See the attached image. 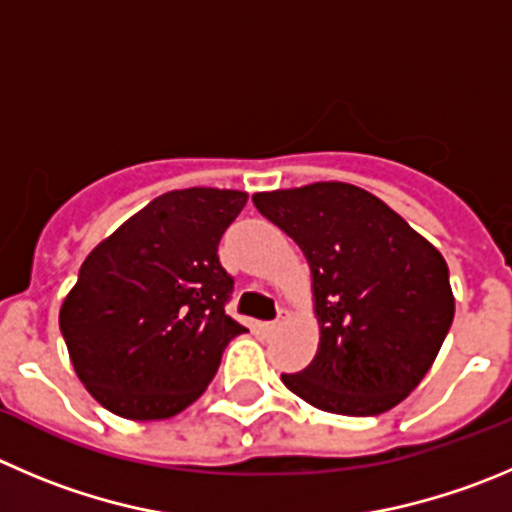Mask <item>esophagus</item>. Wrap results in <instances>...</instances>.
I'll return each instance as SVG.
<instances>
[{
  "label": "esophagus",
  "instance_id": "esophagus-1",
  "mask_svg": "<svg viewBox=\"0 0 512 512\" xmlns=\"http://www.w3.org/2000/svg\"><path fill=\"white\" fill-rule=\"evenodd\" d=\"M286 319H289V311H286V309H279V316H276L274 321H269V324H266V332H269V334L279 332L281 326L286 324Z\"/></svg>",
  "mask_w": 512,
  "mask_h": 512
}]
</instances>
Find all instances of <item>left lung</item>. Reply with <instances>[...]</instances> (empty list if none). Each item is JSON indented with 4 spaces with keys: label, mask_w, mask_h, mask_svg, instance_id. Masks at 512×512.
<instances>
[{
    "label": "left lung",
    "mask_w": 512,
    "mask_h": 512,
    "mask_svg": "<svg viewBox=\"0 0 512 512\" xmlns=\"http://www.w3.org/2000/svg\"><path fill=\"white\" fill-rule=\"evenodd\" d=\"M253 206L299 243L311 269L319 349L281 382L332 415L397 407L425 379L455 316L442 253L352 183L253 193Z\"/></svg>",
    "instance_id": "1"
}]
</instances>
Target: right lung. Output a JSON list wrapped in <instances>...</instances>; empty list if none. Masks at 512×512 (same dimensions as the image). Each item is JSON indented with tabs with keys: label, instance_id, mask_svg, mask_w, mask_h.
I'll list each match as a JSON object with an SVG mask.
<instances>
[{
	"label": "right lung",
	"instance_id": "obj_1",
	"mask_svg": "<svg viewBox=\"0 0 512 512\" xmlns=\"http://www.w3.org/2000/svg\"><path fill=\"white\" fill-rule=\"evenodd\" d=\"M248 193L170 191L97 243L60 309L87 392L125 420H168L211 384L246 326L226 314L233 279L218 241Z\"/></svg>",
	"mask_w": 512,
	"mask_h": 512
}]
</instances>
